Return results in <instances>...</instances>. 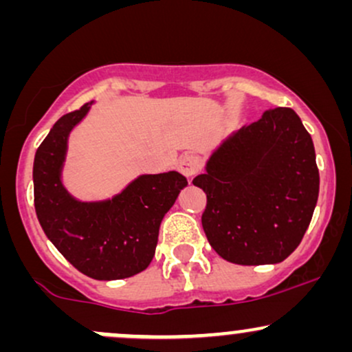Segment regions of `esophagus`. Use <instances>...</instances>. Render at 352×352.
<instances>
[{
	"label": "esophagus",
	"instance_id": "esophagus-1",
	"mask_svg": "<svg viewBox=\"0 0 352 352\" xmlns=\"http://www.w3.org/2000/svg\"><path fill=\"white\" fill-rule=\"evenodd\" d=\"M201 168V162L195 153H185V155L180 157L179 160V170L184 173L185 177L195 175Z\"/></svg>",
	"mask_w": 352,
	"mask_h": 352
}]
</instances>
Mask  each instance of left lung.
<instances>
[{
  "mask_svg": "<svg viewBox=\"0 0 352 352\" xmlns=\"http://www.w3.org/2000/svg\"><path fill=\"white\" fill-rule=\"evenodd\" d=\"M193 185L207 193L201 225L223 260L281 263L301 243L316 207L313 139L293 109H270L218 145Z\"/></svg>",
  "mask_w": 352,
  "mask_h": 352,
  "instance_id": "1",
  "label": "left lung"
}]
</instances>
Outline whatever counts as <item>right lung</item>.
Instances as JSON below:
<instances>
[{"label":"right lung","instance_id":"1","mask_svg":"<svg viewBox=\"0 0 352 352\" xmlns=\"http://www.w3.org/2000/svg\"><path fill=\"white\" fill-rule=\"evenodd\" d=\"M91 106L60 117L36 151L34 208L46 236L74 268L94 280H122L151 265L162 218L188 182L175 170L147 173L112 199H74L63 185L67 139Z\"/></svg>","mask_w":352,"mask_h":352}]
</instances>
